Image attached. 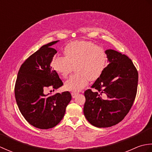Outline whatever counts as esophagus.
Returning <instances> with one entry per match:
<instances>
[{
  "instance_id": "34e87169",
  "label": "esophagus",
  "mask_w": 152,
  "mask_h": 152,
  "mask_svg": "<svg viewBox=\"0 0 152 152\" xmlns=\"http://www.w3.org/2000/svg\"><path fill=\"white\" fill-rule=\"evenodd\" d=\"M71 95H72V98L73 99H74L76 96V95H78L77 94V93H74V92H72V93H71Z\"/></svg>"
}]
</instances>
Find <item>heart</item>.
Here are the masks:
<instances>
[{
    "instance_id": "b5f03b06",
    "label": "heart",
    "mask_w": 152,
    "mask_h": 152,
    "mask_svg": "<svg viewBox=\"0 0 152 152\" xmlns=\"http://www.w3.org/2000/svg\"><path fill=\"white\" fill-rule=\"evenodd\" d=\"M65 57L57 56L51 61V66L63 78L70 75L74 66L77 72L64 83L68 91L79 92L88 84L89 80L95 81L104 72L108 62L106 51L89 41H74L64 48Z\"/></svg>"
}]
</instances>
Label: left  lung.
Here are the masks:
<instances>
[{
	"label": "left lung",
	"instance_id": "left-lung-1",
	"mask_svg": "<svg viewBox=\"0 0 152 152\" xmlns=\"http://www.w3.org/2000/svg\"><path fill=\"white\" fill-rule=\"evenodd\" d=\"M109 64L91 88L84 92L83 113L96 127H109L123 120L133 104L138 74L133 61L117 51H106Z\"/></svg>",
	"mask_w": 152,
	"mask_h": 152
}]
</instances>
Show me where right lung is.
Wrapping results in <instances>:
<instances>
[{
  "label": "right lung",
  "mask_w": 152,
  "mask_h": 152,
  "mask_svg": "<svg viewBox=\"0 0 152 152\" xmlns=\"http://www.w3.org/2000/svg\"><path fill=\"white\" fill-rule=\"evenodd\" d=\"M58 41L44 45L25 61L15 84V97L19 111L28 124L41 129L52 128L59 124L72 99L69 91L50 96L44 94L46 88L54 90L63 85L51 65L57 53L51 46Z\"/></svg>",
  "instance_id": "1"
}]
</instances>
